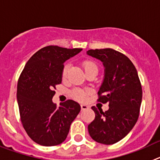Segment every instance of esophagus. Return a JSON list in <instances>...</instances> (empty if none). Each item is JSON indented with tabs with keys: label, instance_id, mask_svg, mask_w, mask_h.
Wrapping results in <instances>:
<instances>
[{
	"label": "esophagus",
	"instance_id": "obj_1",
	"mask_svg": "<svg viewBox=\"0 0 160 160\" xmlns=\"http://www.w3.org/2000/svg\"><path fill=\"white\" fill-rule=\"evenodd\" d=\"M88 109V107L87 105H84V104H82L81 105V110L82 111H85V110H87Z\"/></svg>",
	"mask_w": 160,
	"mask_h": 160
}]
</instances>
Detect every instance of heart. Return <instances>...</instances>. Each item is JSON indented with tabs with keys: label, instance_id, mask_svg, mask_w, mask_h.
Segmentation results:
<instances>
[{
	"label": "heart",
	"instance_id": "obj_1",
	"mask_svg": "<svg viewBox=\"0 0 160 160\" xmlns=\"http://www.w3.org/2000/svg\"><path fill=\"white\" fill-rule=\"evenodd\" d=\"M82 66L86 73H87L90 71H92V70H97L98 71L97 64L92 60L83 61ZM69 67H70V65L69 64H66L64 66V67H63L62 72V79H66V77H67V73L68 70H69ZM70 95H71V97L73 98V99L78 100V101H84L87 96V92L80 88H75L73 89L71 92H70Z\"/></svg>",
	"mask_w": 160,
	"mask_h": 160
}]
</instances>
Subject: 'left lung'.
Masks as SVG:
<instances>
[{"label": "left lung", "mask_w": 160, "mask_h": 160, "mask_svg": "<svg viewBox=\"0 0 160 160\" xmlns=\"http://www.w3.org/2000/svg\"><path fill=\"white\" fill-rule=\"evenodd\" d=\"M87 54L99 59L105 67V78L98 101L108 103L103 112L92 107L94 121L88 125L90 137L99 143H116L132 130L139 115L142 90L135 66L126 55L113 49H90Z\"/></svg>", "instance_id": "8db88e82"}]
</instances>
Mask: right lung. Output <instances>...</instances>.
Here are the masks:
<instances>
[{"instance_id": "obj_1", "label": "right lung", "mask_w": 160, "mask_h": 160, "mask_svg": "<svg viewBox=\"0 0 160 160\" xmlns=\"http://www.w3.org/2000/svg\"><path fill=\"white\" fill-rule=\"evenodd\" d=\"M80 51L78 48L46 46L29 58L18 79L17 98L22 126L29 138L42 146L64 142L80 112L81 107L73 100L59 107L52 102L53 89L62 82L64 62Z\"/></svg>"}]
</instances>
